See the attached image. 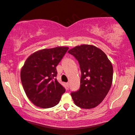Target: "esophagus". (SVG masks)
<instances>
[{
    "mask_svg": "<svg viewBox=\"0 0 135 135\" xmlns=\"http://www.w3.org/2000/svg\"><path fill=\"white\" fill-rule=\"evenodd\" d=\"M66 86H67L68 88L69 87V83H66Z\"/></svg>",
    "mask_w": 135,
    "mask_h": 135,
    "instance_id": "obj_1",
    "label": "esophagus"
}]
</instances>
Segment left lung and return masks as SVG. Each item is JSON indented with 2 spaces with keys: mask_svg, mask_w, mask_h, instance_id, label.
Masks as SVG:
<instances>
[{
  "mask_svg": "<svg viewBox=\"0 0 135 135\" xmlns=\"http://www.w3.org/2000/svg\"><path fill=\"white\" fill-rule=\"evenodd\" d=\"M80 64V87L71 93L75 104L81 108L91 109L103 101L112 85V64L104 52L92 45L76 46L68 51Z\"/></svg>",
  "mask_w": 135,
  "mask_h": 135,
  "instance_id": "1",
  "label": "left lung"
}]
</instances>
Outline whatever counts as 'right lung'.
Wrapping results in <instances>:
<instances>
[{"label": "right lung", "instance_id": "add662e5", "mask_svg": "<svg viewBox=\"0 0 135 135\" xmlns=\"http://www.w3.org/2000/svg\"><path fill=\"white\" fill-rule=\"evenodd\" d=\"M69 48L57 47L35 52L25 61L21 79L27 96L35 105L49 108L59 103L66 89L56 79V67Z\"/></svg>", "mask_w": 135, "mask_h": 135}]
</instances>
